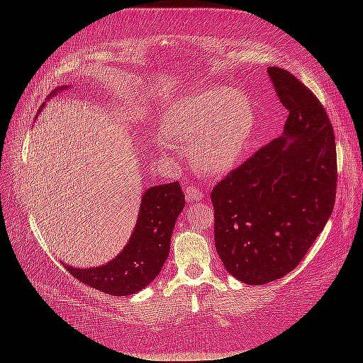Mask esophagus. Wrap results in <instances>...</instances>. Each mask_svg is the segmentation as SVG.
Segmentation results:
<instances>
[{"instance_id":"esophagus-1","label":"esophagus","mask_w":363,"mask_h":363,"mask_svg":"<svg viewBox=\"0 0 363 363\" xmlns=\"http://www.w3.org/2000/svg\"><path fill=\"white\" fill-rule=\"evenodd\" d=\"M184 195H186V200H188L189 203H192V201L203 200L204 192H203V189L200 188V186H189V188L186 189Z\"/></svg>"}]
</instances>
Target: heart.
<instances>
[{
  "mask_svg": "<svg viewBox=\"0 0 363 363\" xmlns=\"http://www.w3.org/2000/svg\"><path fill=\"white\" fill-rule=\"evenodd\" d=\"M255 131L250 100L233 87L207 86L174 100L160 116L162 147L189 148L196 171L223 177L242 162Z\"/></svg>",
  "mask_w": 363,
  "mask_h": 363,
  "instance_id": "obj_1",
  "label": "heart"
}]
</instances>
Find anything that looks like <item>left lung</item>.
Returning <instances> with one entry per match:
<instances>
[{"mask_svg":"<svg viewBox=\"0 0 363 363\" xmlns=\"http://www.w3.org/2000/svg\"><path fill=\"white\" fill-rule=\"evenodd\" d=\"M268 77L289 115L283 133L212 191L215 247L239 281L265 284L289 274L332 215L336 144L323 104L286 69Z\"/></svg>","mask_w":363,"mask_h":363,"instance_id":"1","label":"left lung"}]
</instances>
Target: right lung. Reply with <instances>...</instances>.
Here are the masks:
<instances>
[{
  "mask_svg": "<svg viewBox=\"0 0 363 363\" xmlns=\"http://www.w3.org/2000/svg\"><path fill=\"white\" fill-rule=\"evenodd\" d=\"M69 84L56 87L47 100H51ZM45 106H40V111ZM39 111V112H40ZM184 208V195L179 182L151 186L142 195L138 221L127 245L116 257L104 265L74 268L62 265L87 286L113 296L136 294L157 277L169 255L172 230Z\"/></svg>",
  "mask_w": 363,
  "mask_h": 363,
  "instance_id": "right-lung-1",
  "label": "right lung"
}]
</instances>
